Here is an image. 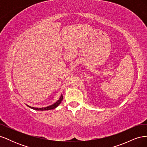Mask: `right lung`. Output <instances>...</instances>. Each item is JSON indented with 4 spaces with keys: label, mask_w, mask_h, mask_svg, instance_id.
<instances>
[{
    "label": "right lung",
    "mask_w": 147,
    "mask_h": 147,
    "mask_svg": "<svg viewBox=\"0 0 147 147\" xmlns=\"http://www.w3.org/2000/svg\"><path fill=\"white\" fill-rule=\"evenodd\" d=\"M63 95H61L60 98L59 99V100H57V102H56L55 104H53V105H51L50 106H48V107H42V108H36V107H30L28 105H27L28 107H30V109H34V110H41V111H43V110H52V109H54L55 108H56L57 106H58L60 104L61 101L63 100Z\"/></svg>",
    "instance_id": "obj_1"
}]
</instances>
